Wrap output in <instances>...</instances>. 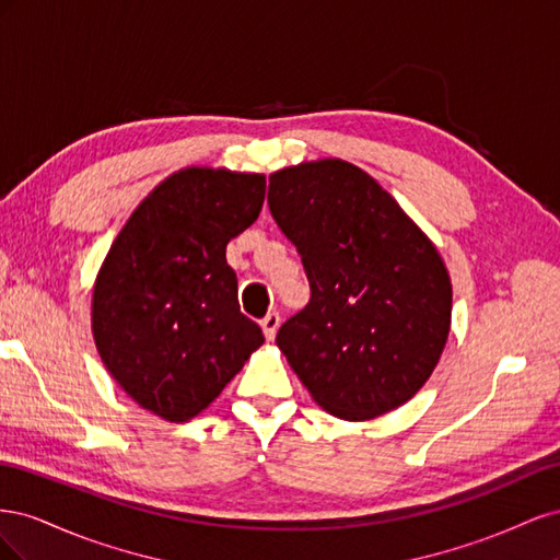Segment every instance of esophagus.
Here are the masks:
<instances>
[{"label": "esophagus", "instance_id": "1", "mask_svg": "<svg viewBox=\"0 0 560 560\" xmlns=\"http://www.w3.org/2000/svg\"><path fill=\"white\" fill-rule=\"evenodd\" d=\"M278 327H280V313H268L264 319H261V329H264V336L268 338V341H273L276 334H278Z\"/></svg>", "mask_w": 560, "mask_h": 560}]
</instances>
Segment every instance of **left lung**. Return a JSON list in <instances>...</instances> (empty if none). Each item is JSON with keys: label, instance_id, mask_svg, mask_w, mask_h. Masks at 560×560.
<instances>
[{"label": "left lung", "instance_id": "left-lung-1", "mask_svg": "<svg viewBox=\"0 0 560 560\" xmlns=\"http://www.w3.org/2000/svg\"><path fill=\"white\" fill-rule=\"evenodd\" d=\"M268 208L301 254L308 306L276 343L331 416L369 420L425 385L453 290L432 241L358 165L325 159L268 177Z\"/></svg>", "mask_w": 560, "mask_h": 560}]
</instances>
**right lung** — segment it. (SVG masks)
<instances>
[{
	"label": "right lung",
	"mask_w": 560,
	"mask_h": 560,
	"mask_svg": "<svg viewBox=\"0 0 560 560\" xmlns=\"http://www.w3.org/2000/svg\"><path fill=\"white\" fill-rule=\"evenodd\" d=\"M266 177L186 167L130 214L93 287V338L142 409L186 422L264 343L241 313L226 245L257 222Z\"/></svg>",
	"instance_id": "right-lung-1"
}]
</instances>
